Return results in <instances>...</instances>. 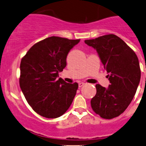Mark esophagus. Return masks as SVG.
I'll return each mask as SVG.
<instances>
[{"mask_svg": "<svg viewBox=\"0 0 146 146\" xmlns=\"http://www.w3.org/2000/svg\"><path fill=\"white\" fill-rule=\"evenodd\" d=\"M84 85H85V82H79V83H78V86H79V88H81V87L83 86Z\"/></svg>", "mask_w": 146, "mask_h": 146, "instance_id": "obj_1", "label": "esophagus"}]
</instances>
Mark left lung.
I'll return each mask as SVG.
<instances>
[{
	"instance_id": "8db88e82",
	"label": "left lung",
	"mask_w": 146,
	"mask_h": 146,
	"mask_svg": "<svg viewBox=\"0 0 146 146\" xmlns=\"http://www.w3.org/2000/svg\"><path fill=\"white\" fill-rule=\"evenodd\" d=\"M85 43L95 48L110 80L107 88L96 85L97 93L91 107L104 119L120 115L130 104L141 80V69L136 54L121 38L107 35Z\"/></svg>"
}]
</instances>
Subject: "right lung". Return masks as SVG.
<instances>
[{
  "instance_id": "obj_1",
  "label": "right lung",
  "mask_w": 146,
  "mask_h": 146,
  "mask_svg": "<svg viewBox=\"0 0 146 146\" xmlns=\"http://www.w3.org/2000/svg\"><path fill=\"white\" fill-rule=\"evenodd\" d=\"M80 39L48 37L32 46L20 63V85L33 110L55 119L70 107L78 84L68 83L58 73L66 66V57Z\"/></svg>"
}]
</instances>
